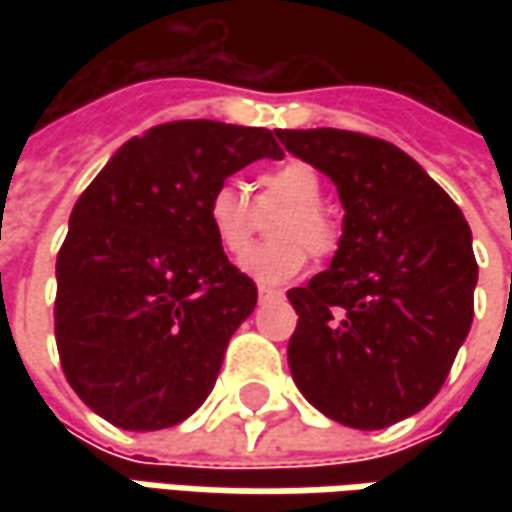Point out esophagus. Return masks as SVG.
Returning a JSON list of instances; mask_svg holds the SVG:
<instances>
[{"label":"esophagus","instance_id":"obj_1","mask_svg":"<svg viewBox=\"0 0 512 512\" xmlns=\"http://www.w3.org/2000/svg\"><path fill=\"white\" fill-rule=\"evenodd\" d=\"M282 296V290H276V287H267L259 285V299H279Z\"/></svg>","mask_w":512,"mask_h":512}]
</instances>
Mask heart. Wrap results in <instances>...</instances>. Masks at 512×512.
Segmentation results:
<instances>
[{
  "instance_id": "heart-1",
  "label": "heart",
  "mask_w": 512,
  "mask_h": 512,
  "mask_svg": "<svg viewBox=\"0 0 512 512\" xmlns=\"http://www.w3.org/2000/svg\"><path fill=\"white\" fill-rule=\"evenodd\" d=\"M256 199L250 190L233 179L219 182L205 202V219L213 239L227 256H239L252 241L261 216L279 206L286 213L271 228L276 243L254 248L239 259L242 273L259 285H285L307 265V253L327 256L339 245V227L322 210L325 185L319 170L307 162L290 159L267 168L256 179ZM308 250L305 251L304 247Z\"/></svg>"
}]
</instances>
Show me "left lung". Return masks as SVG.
<instances>
[{"label": "left lung", "mask_w": 512, "mask_h": 512, "mask_svg": "<svg viewBox=\"0 0 512 512\" xmlns=\"http://www.w3.org/2000/svg\"><path fill=\"white\" fill-rule=\"evenodd\" d=\"M344 207L327 270L287 290L299 313L293 382L333 422L382 430L442 390L473 325L479 265L459 205L390 142L353 130H276Z\"/></svg>", "instance_id": "8db88e82"}]
</instances>
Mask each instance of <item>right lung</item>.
Returning a JSON list of instances; mask_svg holds the SVG:
<instances>
[{"label": "right lung", "instance_id": "obj_1", "mask_svg": "<svg viewBox=\"0 0 512 512\" xmlns=\"http://www.w3.org/2000/svg\"><path fill=\"white\" fill-rule=\"evenodd\" d=\"M273 133L210 119L168 122L110 156L73 205L56 256V347L76 396L122 430L185 422L210 396L256 285L205 219L210 190Z\"/></svg>", "mask_w": 512, "mask_h": 512}]
</instances>
